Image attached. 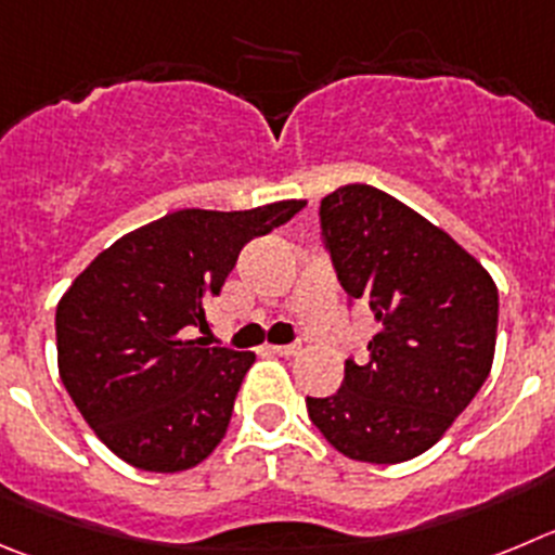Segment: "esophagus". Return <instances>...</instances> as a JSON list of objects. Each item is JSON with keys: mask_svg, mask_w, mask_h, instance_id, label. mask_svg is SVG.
<instances>
[{"mask_svg": "<svg viewBox=\"0 0 555 555\" xmlns=\"http://www.w3.org/2000/svg\"><path fill=\"white\" fill-rule=\"evenodd\" d=\"M273 356H298V350H301V345H271Z\"/></svg>", "mask_w": 555, "mask_h": 555, "instance_id": "esophagus-1", "label": "esophagus"}]
</instances>
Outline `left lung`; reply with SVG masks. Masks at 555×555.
<instances>
[{"label":"left lung","instance_id":"8db88e82","mask_svg":"<svg viewBox=\"0 0 555 555\" xmlns=\"http://www.w3.org/2000/svg\"><path fill=\"white\" fill-rule=\"evenodd\" d=\"M345 293L375 312L370 359L345 361L331 397H307L325 441L359 463H405L441 441L488 380L499 289L457 241L364 183L320 202Z\"/></svg>","mask_w":555,"mask_h":555}]
</instances>
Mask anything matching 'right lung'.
Returning a JSON list of instances; mask_svg holds the SVG:
<instances>
[{"mask_svg": "<svg viewBox=\"0 0 555 555\" xmlns=\"http://www.w3.org/2000/svg\"><path fill=\"white\" fill-rule=\"evenodd\" d=\"M304 199L251 210L185 207L101 251L56 304V364L85 422L128 465L175 474L224 438L254 353L207 348L205 304L237 254Z\"/></svg>", "mask_w": 555, "mask_h": 555, "instance_id": "1", "label": "right lung"}]
</instances>
